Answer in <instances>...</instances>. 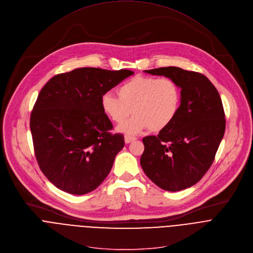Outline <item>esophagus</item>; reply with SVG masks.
<instances>
[{
    "mask_svg": "<svg viewBox=\"0 0 253 253\" xmlns=\"http://www.w3.org/2000/svg\"><path fill=\"white\" fill-rule=\"evenodd\" d=\"M136 138L135 137H132V136H129V135H126L125 136V143H131L132 141H135Z\"/></svg>",
    "mask_w": 253,
    "mask_h": 253,
    "instance_id": "obj_1",
    "label": "esophagus"
}]
</instances>
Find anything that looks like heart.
<instances>
[{
    "mask_svg": "<svg viewBox=\"0 0 253 253\" xmlns=\"http://www.w3.org/2000/svg\"><path fill=\"white\" fill-rule=\"evenodd\" d=\"M118 96L107 92L101 97V107L108 118L123 123L133 111L135 114L119 129L136 134L146 128L160 132L176 118L181 104V89L169 77L135 76L124 82Z\"/></svg>",
    "mask_w": 253,
    "mask_h": 253,
    "instance_id": "b5f03b06",
    "label": "heart"
}]
</instances>
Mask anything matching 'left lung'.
Here are the masks:
<instances>
[{"instance_id": "left-lung-1", "label": "left lung", "mask_w": 253, "mask_h": 253, "mask_svg": "<svg viewBox=\"0 0 253 253\" xmlns=\"http://www.w3.org/2000/svg\"><path fill=\"white\" fill-rule=\"evenodd\" d=\"M145 71L173 79L182 88V97L174 121L158 136L143 138L142 169L163 190L188 189L209 171L225 131L219 93L200 72L176 66Z\"/></svg>"}]
</instances>
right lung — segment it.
<instances>
[{"label": "right lung", "instance_id": "add662e5", "mask_svg": "<svg viewBox=\"0 0 253 253\" xmlns=\"http://www.w3.org/2000/svg\"><path fill=\"white\" fill-rule=\"evenodd\" d=\"M127 69L81 67L50 78L39 93L30 126L40 169L59 190L84 195L108 176L124 147L123 134L101 107V97L126 77Z\"/></svg>", "mask_w": 253, "mask_h": 253}]
</instances>
